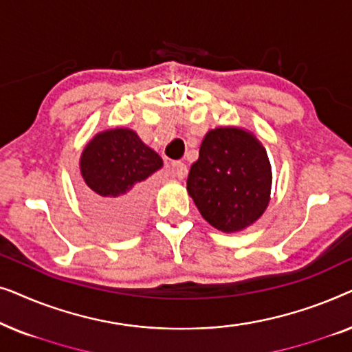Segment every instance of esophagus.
<instances>
[{
  "mask_svg": "<svg viewBox=\"0 0 352 352\" xmlns=\"http://www.w3.org/2000/svg\"><path fill=\"white\" fill-rule=\"evenodd\" d=\"M173 173H175L179 179H184V177L187 176V165L182 162H175L173 163Z\"/></svg>",
  "mask_w": 352,
  "mask_h": 352,
  "instance_id": "esophagus-1",
  "label": "esophagus"
}]
</instances>
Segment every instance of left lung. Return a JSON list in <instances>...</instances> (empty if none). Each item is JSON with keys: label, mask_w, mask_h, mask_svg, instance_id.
Returning <instances> with one entry per match:
<instances>
[{"label": "left lung", "mask_w": 352, "mask_h": 352, "mask_svg": "<svg viewBox=\"0 0 352 352\" xmlns=\"http://www.w3.org/2000/svg\"><path fill=\"white\" fill-rule=\"evenodd\" d=\"M272 170L253 133L219 126L206 133L190 166L187 192L204 219L221 232H239L261 218L271 200Z\"/></svg>", "instance_id": "left-lung-1"}]
</instances>
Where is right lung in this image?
<instances>
[{
	"mask_svg": "<svg viewBox=\"0 0 352 352\" xmlns=\"http://www.w3.org/2000/svg\"><path fill=\"white\" fill-rule=\"evenodd\" d=\"M162 166V157L133 129L98 133L80 158L81 176L89 187L88 210L110 232L138 228L147 208L146 179Z\"/></svg>",
	"mask_w": 352,
	"mask_h": 352,
	"instance_id": "obj_1",
	"label": "right lung"
}]
</instances>
